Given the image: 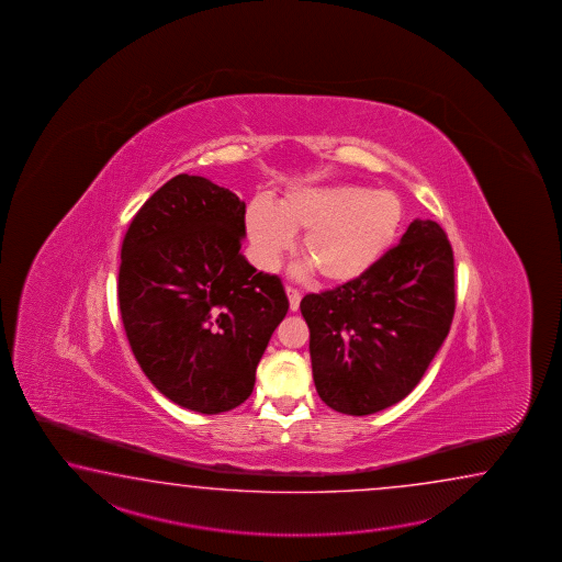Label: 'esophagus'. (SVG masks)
<instances>
[{
  "label": "esophagus",
  "instance_id": "esophagus-1",
  "mask_svg": "<svg viewBox=\"0 0 562 562\" xmlns=\"http://www.w3.org/2000/svg\"><path fill=\"white\" fill-rule=\"evenodd\" d=\"M286 297H289V307L291 311L299 310V303H301V293H299L297 289H293V286H285Z\"/></svg>",
  "mask_w": 562,
  "mask_h": 562
}]
</instances>
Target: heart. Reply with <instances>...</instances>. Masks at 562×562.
Masks as SVG:
<instances>
[{
  "label": "heart",
  "instance_id": "1",
  "mask_svg": "<svg viewBox=\"0 0 562 562\" xmlns=\"http://www.w3.org/2000/svg\"><path fill=\"white\" fill-rule=\"evenodd\" d=\"M394 192L361 187H307L279 203L252 199L245 225L259 263L271 269L303 233L301 255L325 283H349L382 261L402 225Z\"/></svg>",
  "mask_w": 562,
  "mask_h": 562
}]
</instances>
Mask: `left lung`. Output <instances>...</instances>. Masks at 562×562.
Listing matches in <instances>:
<instances>
[{
    "instance_id": "8db88e82",
    "label": "left lung",
    "mask_w": 562,
    "mask_h": 562,
    "mask_svg": "<svg viewBox=\"0 0 562 562\" xmlns=\"http://www.w3.org/2000/svg\"><path fill=\"white\" fill-rule=\"evenodd\" d=\"M315 390L335 412L370 416L402 402L428 370L456 310L454 252L416 218L366 276L301 299Z\"/></svg>"
}]
</instances>
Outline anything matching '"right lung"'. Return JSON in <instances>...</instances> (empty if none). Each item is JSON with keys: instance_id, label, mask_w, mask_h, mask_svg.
Returning a JSON list of instances; mask_svg holds the SVG:
<instances>
[{"instance_id": "right-lung-1", "label": "right lung", "mask_w": 562, "mask_h": 562, "mask_svg": "<svg viewBox=\"0 0 562 562\" xmlns=\"http://www.w3.org/2000/svg\"><path fill=\"white\" fill-rule=\"evenodd\" d=\"M245 203L179 175L122 240L119 305L132 353L170 402L199 414L240 406L289 310L281 279L240 255Z\"/></svg>"}]
</instances>
